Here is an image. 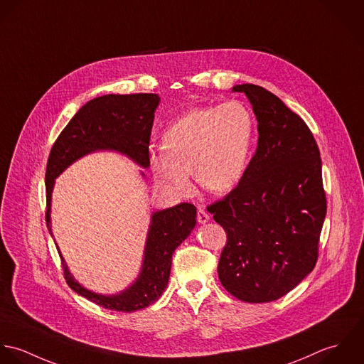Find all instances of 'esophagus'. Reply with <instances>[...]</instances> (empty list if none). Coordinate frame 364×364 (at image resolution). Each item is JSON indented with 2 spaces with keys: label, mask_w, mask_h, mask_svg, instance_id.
Masks as SVG:
<instances>
[{
  "label": "esophagus",
  "mask_w": 364,
  "mask_h": 364,
  "mask_svg": "<svg viewBox=\"0 0 364 364\" xmlns=\"http://www.w3.org/2000/svg\"><path fill=\"white\" fill-rule=\"evenodd\" d=\"M197 220H198V223H207L210 220V214L204 208H198Z\"/></svg>",
  "instance_id": "esophagus-1"
}]
</instances>
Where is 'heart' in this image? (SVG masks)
<instances>
[{"mask_svg": "<svg viewBox=\"0 0 364 364\" xmlns=\"http://www.w3.org/2000/svg\"><path fill=\"white\" fill-rule=\"evenodd\" d=\"M253 136V117L239 101L194 108L161 136V150L150 166L161 186L178 196L193 190L191 170L210 194H226L242 178Z\"/></svg>", "mask_w": 364, "mask_h": 364, "instance_id": "obj_1", "label": "heart"}]
</instances>
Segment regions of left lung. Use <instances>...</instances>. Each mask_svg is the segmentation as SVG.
<instances>
[{
	"label": "left lung",
	"instance_id": "1",
	"mask_svg": "<svg viewBox=\"0 0 364 364\" xmlns=\"http://www.w3.org/2000/svg\"><path fill=\"white\" fill-rule=\"evenodd\" d=\"M252 104L259 141L237 187L208 211L225 229L220 284L245 302H270L315 267L326 215L322 161L306 124L273 92L233 85Z\"/></svg>",
	"mask_w": 364,
	"mask_h": 364
}]
</instances>
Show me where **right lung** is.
Listing matches in <instances>:
<instances>
[{
	"instance_id": "1",
	"label": "right lung",
	"mask_w": 364,
	"mask_h": 364,
	"mask_svg": "<svg viewBox=\"0 0 364 364\" xmlns=\"http://www.w3.org/2000/svg\"><path fill=\"white\" fill-rule=\"evenodd\" d=\"M160 102L157 94H108L82 105L62 131L50 150L46 167V223L52 232V193L55 180L78 159L100 150L118 151L138 166L149 168V141L154 111ZM145 177V173L141 171ZM197 210L193 204L156 211L150 217L145 252L136 280L118 294L104 295L85 289L70 273L59 246L56 245L65 279L72 290L107 309L135 312L159 299L168 284L171 256L187 239L197 223ZM55 240V237H53Z\"/></svg>"
}]
</instances>
